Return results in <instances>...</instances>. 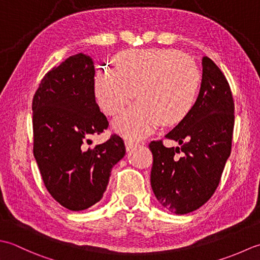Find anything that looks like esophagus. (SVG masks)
Segmentation results:
<instances>
[{"label": "esophagus", "instance_id": "1", "mask_svg": "<svg viewBox=\"0 0 260 260\" xmlns=\"http://www.w3.org/2000/svg\"><path fill=\"white\" fill-rule=\"evenodd\" d=\"M124 144H125L126 150L130 151V150L134 149V148H135L138 144H139V142L136 141V140H132V139H126V140L124 141Z\"/></svg>", "mask_w": 260, "mask_h": 260}]
</instances>
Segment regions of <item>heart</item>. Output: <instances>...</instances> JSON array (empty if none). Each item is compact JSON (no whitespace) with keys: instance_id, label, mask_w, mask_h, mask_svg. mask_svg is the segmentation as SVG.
<instances>
[{"instance_id":"1","label":"heart","mask_w":260,"mask_h":260,"mask_svg":"<svg viewBox=\"0 0 260 260\" xmlns=\"http://www.w3.org/2000/svg\"><path fill=\"white\" fill-rule=\"evenodd\" d=\"M114 70L100 67L94 94L105 113H119L132 98L139 100L114 120L125 137L149 135L161 122L177 124L197 102L201 75L192 58L172 49L125 50L113 58Z\"/></svg>"}]
</instances>
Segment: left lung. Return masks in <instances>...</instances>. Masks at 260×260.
Returning a JSON list of instances; mask_svg holds the SVG:
<instances>
[{"instance_id": "1", "label": "left lung", "mask_w": 260, "mask_h": 260, "mask_svg": "<svg viewBox=\"0 0 260 260\" xmlns=\"http://www.w3.org/2000/svg\"><path fill=\"white\" fill-rule=\"evenodd\" d=\"M197 102L166 135L179 147L151 141V187L158 202L175 214H186L208 202L220 183L231 152L235 103L223 73L209 57L202 59Z\"/></svg>"}]
</instances>
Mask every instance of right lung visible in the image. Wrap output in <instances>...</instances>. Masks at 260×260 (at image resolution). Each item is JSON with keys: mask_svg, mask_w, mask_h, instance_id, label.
I'll return each mask as SVG.
<instances>
[{"mask_svg": "<svg viewBox=\"0 0 260 260\" xmlns=\"http://www.w3.org/2000/svg\"><path fill=\"white\" fill-rule=\"evenodd\" d=\"M95 68L77 54L41 79L32 101L34 155L47 190L71 211L98 203L107 189L112 167L125 155L122 138L87 148L92 135L108 128L94 94Z\"/></svg>", "mask_w": 260, "mask_h": 260, "instance_id": "add662e5", "label": "right lung"}]
</instances>
